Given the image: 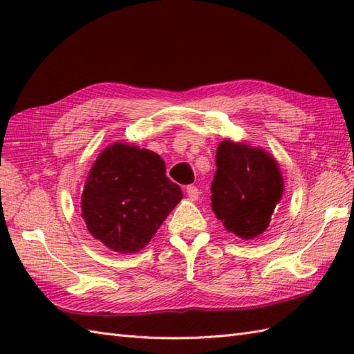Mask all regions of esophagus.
Returning <instances> with one entry per match:
<instances>
[{"label":"esophagus","mask_w":354,"mask_h":354,"mask_svg":"<svg viewBox=\"0 0 354 354\" xmlns=\"http://www.w3.org/2000/svg\"><path fill=\"white\" fill-rule=\"evenodd\" d=\"M185 192H187V194H189V198H190L192 201H196V199L199 198V190H198V187H194V185H187Z\"/></svg>","instance_id":"obj_1"}]
</instances>
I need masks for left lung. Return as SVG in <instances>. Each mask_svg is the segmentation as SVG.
Instances as JSON below:
<instances>
[{
    "instance_id": "8db88e82",
    "label": "left lung",
    "mask_w": 354,
    "mask_h": 354,
    "mask_svg": "<svg viewBox=\"0 0 354 354\" xmlns=\"http://www.w3.org/2000/svg\"><path fill=\"white\" fill-rule=\"evenodd\" d=\"M212 202L228 231L254 239L268 228L283 194V178L274 158L242 142L222 141L216 153Z\"/></svg>"
}]
</instances>
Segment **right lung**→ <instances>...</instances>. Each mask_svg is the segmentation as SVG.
<instances>
[{
    "label": "right lung",
    "instance_id": "1",
    "mask_svg": "<svg viewBox=\"0 0 354 354\" xmlns=\"http://www.w3.org/2000/svg\"><path fill=\"white\" fill-rule=\"evenodd\" d=\"M183 199L152 150L117 142L104 149L82 194L88 231L115 252H137Z\"/></svg>",
    "mask_w": 354,
    "mask_h": 354
}]
</instances>
